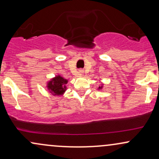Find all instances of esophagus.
Wrapping results in <instances>:
<instances>
[{
	"mask_svg": "<svg viewBox=\"0 0 159 159\" xmlns=\"http://www.w3.org/2000/svg\"><path fill=\"white\" fill-rule=\"evenodd\" d=\"M78 71H79L80 75H83V73H84V70H82V69H80V70H78Z\"/></svg>",
	"mask_w": 159,
	"mask_h": 159,
	"instance_id": "34e87169",
	"label": "esophagus"
}]
</instances>
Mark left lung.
<instances>
[{
  "instance_id": "1",
  "label": "left lung",
  "mask_w": 159,
  "mask_h": 159,
  "mask_svg": "<svg viewBox=\"0 0 159 159\" xmlns=\"http://www.w3.org/2000/svg\"><path fill=\"white\" fill-rule=\"evenodd\" d=\"M99 88H101V87H99Z\"/></svg>"
}]
</instances>
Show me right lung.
I'll use <instances>...</instances> for the list:
<instances>
[{
	"instance_id": "add662e5",
	"label": "right lung",
	"mask_w": 159,
	"mask_h": 159,
	"mask_svg": "<svg viewBox=\"0 0 159 159\" xmlns=\"http://www.w3.org/2000/svg\"><path fill=\"white\" fill-rule=\"evenodd\" d=\"M67 80L64 79L61 76L58 75L52 78L48 83V89L52 94L61 95L64 93L66 90V86L65 84H67Z\"/></svg>"
}]
</instances>
